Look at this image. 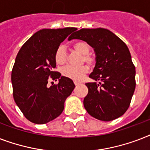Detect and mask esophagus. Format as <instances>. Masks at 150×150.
Listing matches in <instances>:
<instances>
[{
	"label": "esophagus",
	"instance_id": "obj_1",
	"mask_svg": "<svg viewBox=\"0 0 150 150\" xmlns=\"http://www.w3.org/2000/svg\"><path fill=\"white\" fill-rule=\"evenodd\" d=\"M74 83H75V86H79L80 84V82H78V81H74Z\"/></svg>",
	"mask_w": 150,
	"mask_h": 150
}]
</instances>
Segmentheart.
Listing matches in <instances>:
<instances>
[{"label":"heart","mask_w":150,"mask_h":150,"mask_svg":"<svg viewBox=\"0 0 150 150\" xmlns=\"http://www.w3.org/2000/svg\"><path fill=\"white\" fill-rule=\"evenodd\" d=\"M73 47L76 51L80 54H83L82 61L86 62L88 64H93L95 62V58L91 54H89L90 51V46L85 41H79L73 45ZM68 60V53L66 50L64 46L61 45L56 50L55 53V61L58 64H64L66 63ZM89 68L86 65H82L79 67L67 65L62 68L61 72L62 75L65 77L75 80V81H80L82 79L84 76L88 73Z\"/></svg>","instance_id":"obj_1"}]
</instances>
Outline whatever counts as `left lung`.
<instances>
[{
    "instance_id": "left-lung-1",
    "label": "left lung",
    "mask_w": 150,
    "mask_h": 150,
    "mask_svg": "<svg viewBox=\"0 0 150 150\" xmlns=\"http://www.w3.org/2000/svg\"><path fill=\"white\" fill-rule=\"evenodd\" d=\"M89 43L96 54V65L86 84L89 92L83 104L91 116L110 121L122 116L135 89V67L126 44L108 29H82L68 38ZM97 81L99 83L96 82Z\"/></svg>"
}]
</instances>
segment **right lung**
Segmentation results:
<instances>
[{
    "label": "right lung",
    "mask_w": 150,
    "mask_h": 150,
    "mask_svg": "<svg viewBox=\"0 0 150 150\" xmlns=\"http://www.w3.org/2000/svg\"><path fill=\"white\" fill-rule=\"evenodd\" d=\"M75 30L74 27L41 29L18 53L11 71L13 96L22 114L33 123L42 125L57 117L75 89L72 80L61 76L54 68L57 49ZM50 77L58 79L59 83L48 87Z\"/></svg>",
    "instance_id": "add662e5"
}]
</instances>
